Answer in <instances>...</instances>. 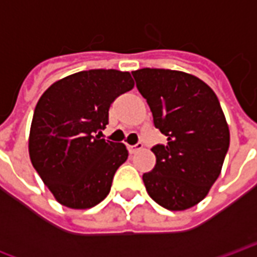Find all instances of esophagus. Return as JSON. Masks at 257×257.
Wrapping results in <instances>:
<instances>
[{
	"label": "esophagus",
	"instance_id": "esophagus-1",
	"mask_svg": "<svg viewBox=\"0 0 257 257\" xmlns=\"http://www.w3.org/2000/svg\"><path fill=\"white\" fill-rule=\"evenodd\" d=\"M142 149H143V143H142V142H138L136 145L129 146V147H128V150H129V153H131V154H136V153H139Z\"/></svg>",
	"mask_w": 257,
	"mask_h": 257
}]
</instances>
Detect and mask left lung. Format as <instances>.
Instances as JSON below:
<instances>
[{
	"mask_svg": "<svg viewBox=\"0 0 257 257\" xmlns=\"http://www.w3.org/2000/svg\"><path fill=\"white\" fill-rule=\"evenodd\" d=\"M132 75L154 126L168 140L151 149L157 164L143 175L146 190L167 209L191 208L219 178L230 146L219 99L204 81L183 71L140 68Z\"/></svg>",
	"mask_w": 257,
	"mask_h": 257,
	"instance_id": "obj_1",
	"label": "left lung"
}]
</instances>
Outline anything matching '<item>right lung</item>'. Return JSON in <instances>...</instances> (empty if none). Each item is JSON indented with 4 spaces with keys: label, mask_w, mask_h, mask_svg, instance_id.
<instances>
[{
    "label": "right lung",
    "mask_w": 257,
    "mask_h": 257,
    "mask_svg": "<svg viewBox=\"0 0 257 257\" xmlns=\"http://www.w3.org/2000/svg\"><path fill=\"white\" fill-rule=\"evenodd\" d=\"M134 85L126 71H79L51 85L37 103L29 140L31 164L64 206L88 209L110 193L128 150L99 135L108 123L112 101Z\"/></svg>",
    "instance_id": "1"
}]
</instances>
